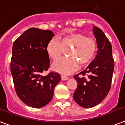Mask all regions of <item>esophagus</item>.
I'll return each instance as SVG.
<instances>
[{
	"label": "esophagus",
	"instance_id": "esophagus-1",
	"mask_svg": "<svg viewBox=\"0 0 125 125\" xmlns=\"http://www.w3.org/2000/svg\"><path fill=\"white\" fill-rule=\"evenodd\" d=\"M61 78H62V80H66L69 78L67 76H65V75H61Z\"/></svg>",
	"mask_w": 125,
	"mask_h": 125
}]
</instances>
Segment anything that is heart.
Returning <instances> with one entry per match:
<instances>
[{
    "label": "heart",
    "instance_id": "b5f03b06",
    "mask_svg": "<svg viewBox=\"0 0 125 125\" xmlns=\"http://www.w3.org/2000/svg\"><path fill=\"white\" fill-rule=\"evenodd\" d=\"M97 43L94 39L84 37L74 33L61 37L59 42L52 39L47 45V52L51 58L56 60L62 56L63 49L68 48L66 54L69 57L62 58L53 63L54 70L63 74L74 72L81 65L87 64L95 56Z\"/></svg>",
    "mask_w": 125,
    "mask_h": 125
}]
</instances>
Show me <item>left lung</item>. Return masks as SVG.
<instances>
[{"label": "left lung", "mask_w": 125, "mask_h": 125, "mask_svg": "<svg viewBox=\"0 0 125 125\" xmlns=\"http://www.w3.org/2000/svg\"><path fill=\"white\" fill-rule=\"evenodd\" d=\"M93 32L98 48L97 55L85 70L73 76L78 83L73 95L74 101L87 108L97 106L106 97L114 69L110 42L97 26L93 27ZM85 75L87 76L84 77Z\"/></svg>", "instance_id": "obj_1"}]
</instances>
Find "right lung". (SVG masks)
<instances>
[{
  "mask_svg": "<svg viewBox=\"0 0 125 125\" xmlns=\"http://www.w3.org/2000/svg\"><path fill=\"white\" fill-rule=\"evenodd\" d=\"M54 34L49 30L30 28L14 42L10 69L19 98L32 108L45 106L52 100L60 74L42 73L50 67L47 45Z\"/></svg>",
  "mask_w": 125,
  "mask_h": 125,
  "instance_id": "add662e5",
  "label": "right lung"
}]
</instances>
